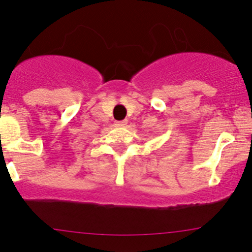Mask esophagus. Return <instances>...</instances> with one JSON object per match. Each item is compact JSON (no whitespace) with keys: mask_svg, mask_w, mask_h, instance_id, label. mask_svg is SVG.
Masks as SVG:
<instances>
[{"mask_svg":"<svg viewBox=\"0 0 252 252\" xmlns=\"http://www.w3.org/2000/svg\"><path fill=\"white\" fill-rule=\"evenodd\" d=\"M127 124V120H123V121H117V123H115V125H118V126H125Z\"/></svg>","mask_w":252,"mask_h":252,"instance_id":"1","label":"esophagus"}]
</instances>
